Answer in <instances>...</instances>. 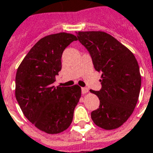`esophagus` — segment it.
Instances as JSON below:
<instances>
[{"label":"esophagus","instance_id":"obj_1","mask_svg":"<svg viewBox=\"0 0 153 153\" xmlns=\"http://www.w3.org/2000/svg\"><path fill=\"white\" fill-rule=\"evenodd\" d=\"M81 91H82V94H83V95H84V94H86V93L88 92V89L87 88H82Z\"/></svg>","mask_w":153,"mask_h":153}]
</instances>
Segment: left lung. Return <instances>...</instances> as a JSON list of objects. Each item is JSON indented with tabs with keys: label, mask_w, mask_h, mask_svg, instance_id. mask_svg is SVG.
<instances>
[{
	"label": "left lung",
	"mask_w": 153,
	"mask_h": 153,
	"mask_svg": "<svg viewBox=\"0 0 153 153\" xmlns=\"http://www.w3.org/2000/svg\"><path fill=\"white\" fill-rule=\"evenodd\" d=\"M77 38L89 51L93 65L102 73V88L90 90L100 100L91 113L94 124L106 130L125 123L138 102L141 75L134 55L111 35L102 31L78 32Z\"/></svg>",
	"instance_id": "1"
}]
</instances>
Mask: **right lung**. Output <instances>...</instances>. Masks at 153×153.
<instances>
[{"label":"right lung","instance_id":"1","mask_svg":"<svg viewBox=\"0 0 153 153\" xmlns=\"http://www.w3.org/2000/svg\"><path fill=\"white\" fill-rule=\"evenodd\" d=\"M76 36L59 33L41 38L19 65L15 76V97L29 121L47 134L65 131L72 123L81 88L53 86L61 70L64 50Z\"/></svg>","mask_w":153,"mask_h":153}]
</instances>
